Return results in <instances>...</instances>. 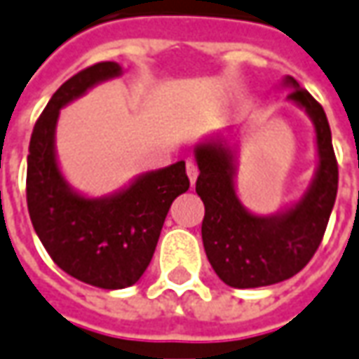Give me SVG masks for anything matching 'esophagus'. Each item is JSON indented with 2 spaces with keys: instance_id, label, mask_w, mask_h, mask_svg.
<instances>
[{
  "instance_id": "1",
  "label": "esophagus",
  "mask_w": 359,
  "mask_h": 359,
  "mask_svg": "<svg viewBox=\"0 0 359 359\" xmlns=\"http://www.w3.org/2000/svg\"><path fill=\"white\" fill-rule=\"evenodd\" d=\"M185 172H187V177H189V184H191V185L196 184L197 175H199V170H197L196 163L187 162V165H185Z\"/></svg>"
}]
</instances>
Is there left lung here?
Segmentation results:
<instances>
[{
  "label": "left lung",
  "mask_w": 359,
  "mask_h": 359,
  "mask_svg": "<svg viewBox=\"0 0 359 359\" xmlns=\"http://www.w3.org/2000/svg\"><path fill=\"white\" fill-rule=\"evenodd\" d=\"M312 120L316 170L309 187L285 209L259 215L237 194V144L225 128L194 146L199 177L197 196L205 205L201 239L209 263L225 285L257 288L286 280L302 271L318 249L338 191V163L324 108L286 74L280 83Z\"/></svg>",
  "instance_id": "obj_1"
}]
</instances>
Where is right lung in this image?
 Segmentation results:
<instances>
[{
  "instance_id": "1",
  "label": "right lung",
  "mask_w": 359,
  "mask_h": 359,
  "mask_svg": "<svg viewBox=\"0 0 359 359\" xmlns=\"http://www.w3.org/2000/svg\"><path fill=\"white\" fill-rule=\"evenodd\" d=\"M122 73L108 61L71 76L37 120L27 156L29 217L43 247L67 275L104 290L140 280L174 199L189 189L184 160L138 174L108 196H86L67 182L55 146L61 108Z\"/></svg>"
}]
</instances>
